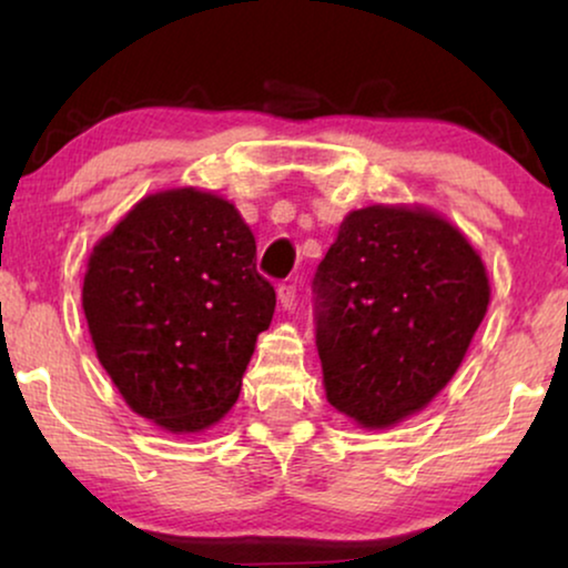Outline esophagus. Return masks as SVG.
<instances>
[{
    "label": "esophagus",
    "mask_w": 568,
    "mask_h": 568,
    "mask_svg": "<svg viewBox=\"0 0 568 568\" xmlns=\"http://www.w3.org/2000/svg\"><path fill=\"white\" fill-rule=\"evenodd\" d=\"M278 300H282L284 310H292L294 302H297V286H294V284L278 286Z\"/></svg>",
    "instance_id": "esophagus-1"
}]
</instances>
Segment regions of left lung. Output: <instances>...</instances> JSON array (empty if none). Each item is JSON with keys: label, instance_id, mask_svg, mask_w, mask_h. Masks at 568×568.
<instances>
[{"label": "left lung", "instance_id": "obj_1", "mask_svg": "<svg viewBox=\"0 0 568 568\" xmlns=\"http://www.w3.org/2000/svg\"><path fill=\"white\" fill-rule=\"evenodd\" d=\"M315 344L333 408L369 429L449 383L488 307V276L453 224L367 206L341 222L313 278Z\"/></svg>", "mask_w": 568, "mask_h": 568}]
</instances>
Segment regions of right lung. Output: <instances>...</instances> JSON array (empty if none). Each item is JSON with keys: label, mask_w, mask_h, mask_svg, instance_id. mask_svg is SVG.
Here are the masks:
<instances>
[{"label": "right lung", "mask_w": 568, "mask_h": 568, "mask_svg": "<svg viewBox=\"0 0 568 568\" xmlns=\"http://www.w3.org/2000/svg\"><path fill=\"white\" fill-rule=\"evenodd\" d=\"M82 307L123 400L170 432H201L237 400L276 292L237 209L178 189L142 199L100 240Z\"/></svg>", "instance_id": "add662e5"}]
</instances>
